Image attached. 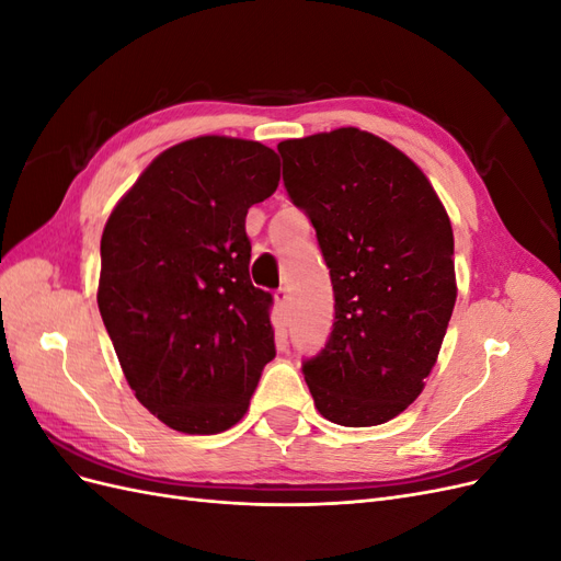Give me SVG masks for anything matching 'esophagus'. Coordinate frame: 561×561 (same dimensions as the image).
<instances>
[{"mask_svg":"<svg viewBox=\"0 0 561 561\" xmlns=\"http://www.w3.org/2000/svg\"><path fill=\"white\" fill-rule=\"evenodd\" d=\"M274 299H276V304H278V307L280 309H287V307H290V301H293V297H290V293H287L285 290V287H280V290L274 295Z\"/></svg>","mask_w":561,"mask_h":561,"instance_id":"1","label":"esophagus"}]
</instances>
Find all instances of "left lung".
<instances>
[{"instance_id": "1", "label": "left lung", "mask_w": 561, "mask_h": 561, "mask_svg": "<svg viewBox=\"0 0 561 561\" xmlns=\"http://www.w3.org/2000/svg\"><path fill=\"white\" fill-rule=\"evenodd\" d=\"M278 151L334 287L330 342L304 379L328 421L379 426L421 396L443 348L456 304L449 215L426 173L375 133L334 128Z\"/></svg>"}]
</instances>
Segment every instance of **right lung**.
I'll use <instances>...</instances> for the list:
<instances>
[{"label":"right lung","mask_w":561,"mask_h":561,"mask_svg":"<svg viewBox=\"0 0 561 561\" xmlns=\"http://www.w3.org/2000/svg\"><path fill=\"white\" fill-rule=\"evenodd\" d=\"M278 182L271 147L198 135L161 151L107 219L98 309L135 398L178 433L236 426L274 360L245 215Z\"/></svg>","instance_id":"1"}]
</instances>
